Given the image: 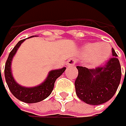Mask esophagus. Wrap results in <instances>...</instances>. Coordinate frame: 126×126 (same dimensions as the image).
Returning <instances> with one entry per match:
<instances>
[{
	"mask_svg": "<svg viewBox=\"0 0 126 126\" xmlns=\"http://www.w3.org/2000/svg\"><path fill=\"white\" fill-rule=\"evenodd\" d=\"M77 61L76 60L75 58H70V59L67 62V64H68V67L73 66V65H75L76 64H77Z\"/></svg>",
	"mask_w": 126,
	"mask_h": 126,
	"instance_id": "esophagus-1",
	"label": "esophagus"
}]
</instances>
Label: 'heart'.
Wrapping results in <instances>:
<instances>
[{
  "label": "heart",
  "mask_w": 126,
  "mask_h": 126,
  "mask_svg": "<svg viewBox=\"0 0 126 126\" xmlns=\"http://www.w3.org/2000/svg\"><path fill=\"white\" fill-rule=\"evenodd\" d=\"M84 56H89V61L92 65H99L106 61L111 52L110 46L107 42H91L82 47Z\"/></svg>",
  "instance_id": "obj_1"
}]
</instances>
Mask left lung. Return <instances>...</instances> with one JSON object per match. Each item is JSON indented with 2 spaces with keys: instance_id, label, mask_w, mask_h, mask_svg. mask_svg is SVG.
<instances>
[{
  "instance_id": "8db88e82",
  "label": "left lung",
  "mask_w": 126,
  "mask_h": 126,
  "mask_svg": "<svg viewBox=\"0 0 126 126\" xmlns=\"http://www.w3.org/2000/svg\"><path fill=\"white\" fill-rule=\"evenodd\" d=\"M112 55L113 58L103 66L95 68L77 66L78 76L75 88L80 100L90 105H99L114 95L121 81L122 69L114 49Z\"/></svg>"
}]
</instances>
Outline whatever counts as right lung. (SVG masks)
<instances>
[{"label": "right lung", "instance_id": "obj_1", "mask_svg": "<svg viewBox=\"0 0 126 126\" xmlns=\"http://www.w3.org/2000/svg\"><path fill=\"white\" fill-rule=\"evenodd\" d=\"M23 41H25V39L20 40L16 45V47L12 49V50L10 52V53H9L8 58L6 61V63H5L4 77L9 90H10L12 94L16 99H18L19 100L24 102V103H34L47 99L50 95L53 89V87H54L55 80L64 73L66 68L64 67L62 68H60V69H55L50 71L48 74V77L46 79V80L43 83H42L41 84L36 87L26 88V87H23L18 84L15 81L13 77H12V71H11V64L14 55L16 54L17 49L20 47V45L22 44V42H23Z\"/></svg>", "mask_w": 126, "mask_h": 126}]
</instances>
